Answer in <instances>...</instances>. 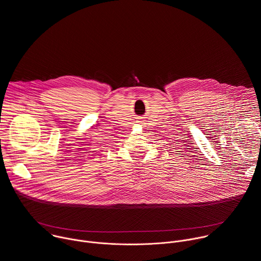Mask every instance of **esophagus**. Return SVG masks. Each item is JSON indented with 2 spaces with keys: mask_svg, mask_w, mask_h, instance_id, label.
Listing matches in <instances>:
<instances>
[{
  "mask_svg": "<svg viewBox=\"0 0 261 261\" xmlns=\"http://www.w3.org/2000/svg\"><path fill=\"white\" fill-rule=\"evenodd\" d=\"M137 122H138V123H141V122H140V121H137Z\"/></svg>",
  "mask_w": 261,
  "mask_h": 261,
  "instance_id": "34e87169",
  "label": "esophagus"
}]
</instances>
